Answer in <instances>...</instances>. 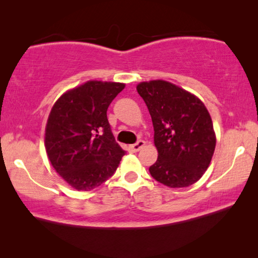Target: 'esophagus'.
<instances>
[{"instance_id": "obj_1", "label": "esophagus", "mask_w": 258, "mask_h": 258, "mask_svg": "<svg viewBox=\"0 0 258 258\" xmlns=\"http://www.w3.org/2000/svg\"><path fill=\"white\" fill-rule=\"evenodd\" d=\"M144 146H146V142H144V141H142V140H140V141H137L135 144H132V146L129 147V149L134 151V153H137V151H139L141 148H143Z\"/></svg>"}]
</instances>
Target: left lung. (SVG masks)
I'll return each mask as SVG.
<instances>
[{
	"label": "left lung",
	"mask_w": 258,
	"mask_h": 258,
	"mask_svg": "<svg viewBox=\"0 0 258 258\" xmlns=\"http://www.w3.org/2000/svg\"><path fill=\"white\" fill-rule=\"evenodd\" d=\"M137 93L146 102L154 125L157 161L150 175L169 188H184L202 177L213 158L216 136L203 102L167 81L141 82Z\"/></svg>",
	"instance_id": "left-lung-1"
}]
</instances>
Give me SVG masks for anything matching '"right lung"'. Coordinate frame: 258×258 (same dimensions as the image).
I'll return each instance as SVG.
<instances>
[{
  "label": "right lung",
  "mask_w": 258,
  "mask_h": 258,
  "mask_svg": "<svg viewBox=\"0 0 258 258\" xmlns=\"http://www.w3.org/2000/svg\"><path fill=\"white\" fill-rule=\"evenodd\" d=\"M117 82L88 81L55 102L44 144L56 172L74 189L90 191L114 175L125 151L108 122L111 101L124 89Z\"/></svg>",
  "instance_id": "1"
}]
</instances>
